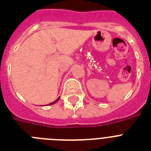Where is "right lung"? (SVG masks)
<instances>
[{
    "mask_svg": "<svg viewBox=\"0 0 151 151\" xmlns=\"http://www.w3.org/2000/svg\"><path fill=\"white\" fill-rule=\"evenodd\" d=\"M59 98H58V99H56V100H55L54 102H52V103H50V105H52V104H54V103H56V102H57V101L59 100Z\"/></svg>",
    "mask_w": 151,
    "mask_h": 151,
    "instance_id": "obj_1",
    "label": "right lung"
}]
</instances>
